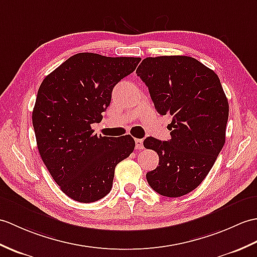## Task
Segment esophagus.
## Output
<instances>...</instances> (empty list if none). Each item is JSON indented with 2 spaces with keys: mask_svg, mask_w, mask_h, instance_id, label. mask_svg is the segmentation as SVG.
<instances>
[{
  "mask_svg": "<svg viewBox=\"0 0 257 257\" xmlns=\"http://www.w3.org/2000/svg\"><path fill=\"white\" fill-rule=\"evenodd\" d=\"M136 149L137 150H142L143 149V140L142 139H136Z\"/></svg>",
  "mask_w": 257,
  "mask_h": 257,
  "instance_id": "obj_1",
  "label": "esophagus"
}]
</instances>
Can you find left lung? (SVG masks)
<instances>
[{"mask_svg": "<svg viewBox=\"0 0 257 257\" xmlns=\"http://www.w3.org/2000/svg\"><path fill=\"white\" fill-rule=\"evenodd\" d=\"M136 73L159 114L172 117L169 141H143L159 154V166L147 173V181L162 196L186 195L205 180L225 142L229 103L221 83L212 70L187 56L146 58Z\"/></svg>", "mask_w": 257, "mask_h": 257, "instance_id": "8db88e82", "label": "left lung"}]
</instances>
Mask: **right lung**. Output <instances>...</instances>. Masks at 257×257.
I'll use <instances>...</instances> for the list:
<instances>
[{"instance_id": "1", "label": "right lung", "mask_w": 257, "mask_h": 257, "mask_svg": "<svg viewBox=\"0 0 257 257\" xmlns=\"http://www.w3.org/2000/svg\"><path fill=\"white\" fill-rule=\"evenodd\" d=\"M140 60L76 53L40 84L33 110L38 151L53 180L73 200L87 204L105 197L116 165L134 151L130 135L98 137L91 124L103 119L112 88Z\"/></svg>"}]
</instances>
